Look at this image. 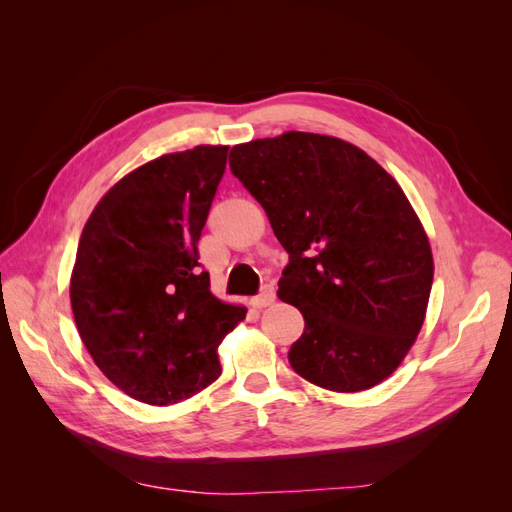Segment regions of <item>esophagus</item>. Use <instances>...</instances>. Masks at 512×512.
I'll use <instances>...</instances> for the list:
<instances>
[{
	"mask_svg": "<svg viewBox=\"0 0 512 512\" xmlns=\"http://www.w3.org/2000/svg\"><path fill=\"white\" fill-rule=\"evenodd\" d=\"M273 301H275V288L273 286H265V288H262V292L258 294V297L252 299V307L262 309V307H269Z\"/></svg>",
	"mask_w": 512,
	"mask_h": 512,
	"instance_id": "34e87169",
	"label": "esophagus"
}]
</instances>
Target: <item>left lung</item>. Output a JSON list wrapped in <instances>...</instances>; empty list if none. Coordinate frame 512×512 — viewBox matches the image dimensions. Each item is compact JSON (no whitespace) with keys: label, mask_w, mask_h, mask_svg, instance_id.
Here are the masks:
<instances>
[{"label":"left lung","mask_w":512,"mask_h":512,"mask_svg":"<svg viewBox=\"0 0 512 512\" xmlns=\"http://www.w3.org/2000/svg\"><path fill=\"white\" fill-rule=\"evenodd\" d=\"M290 260L277 297L299 309L288 361L335 393L367 391L406 359L427 314L433 254L408 196L363 149L284 132L230 149Z\"/></svg>","instance_id":"obj_1"}]
</instances>
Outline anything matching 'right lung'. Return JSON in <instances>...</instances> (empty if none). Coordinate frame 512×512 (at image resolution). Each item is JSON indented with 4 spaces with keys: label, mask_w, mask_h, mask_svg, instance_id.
Segmentation results:
<instances>
[{
    "label": "right lung",
    "mask_w": 512,
    "mask_h": 512,
    "mask_svg": "<svg viewBox=\"0 0 512 512\" xmlns=\"http://www.w3.org/2000/svg\"><path fill=\"white\" fill-rule=\"evenodd\" d=\"M226 153L198 145L134 168L81 232L70 275L76 329L102 374L143 404H179L218 380V346L247 314L198 271Z\"/></svg>",
    "instance_id": "1"
}]
</instances>
